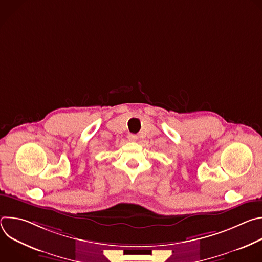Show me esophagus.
I'll list each match as a JSON object with an SVG mask.
<instances>
[{"label":"esophagus","instance_id":"esophagus-1","mask_svg":"<svg viewBox=\"0 0 262 262\" xmlns=\"http://www.w3.org/2000/svg\"><path fill=\"white\" fill-rule=\"evenodd\" d=\"M127 139H128L129 141L134 142V141H136V140L138 139V136H137V135H134V134H129V135L127 136Z\"/></svg>","mask_w":262,"mask_h":262}]
</instances>
